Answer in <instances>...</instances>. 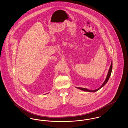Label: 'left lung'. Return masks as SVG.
I'll use <instances>...</instances> for the list:
<instances>
[{
    "instance_id": "1",
    "label": "left lung",
    "mask_w": 128,
    "mask_h": 128,
    "mask_svg": "<svg viewBox=\"0 0 128 128\" xmlns=\"http://www.w3.org/2000/svg\"><path fill=\"white\" fill-rule=\"evenodd\" d=\"M112 63H111V65H110V66L109 70H108V73L107 76L106 77V78L105 80L104 81V83L102 84V85L99 88H97V89L95 90H88V89L85 88H79V87H78V88L77 87V88H78V89H80V90H83V91L88 92H97L98 90L100 89L102 87H103V86L106 84V83L108 82V80L110 77V75H111V73H112Z\"/></svg>"
}]
</instances>
